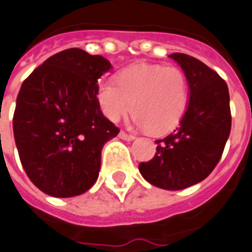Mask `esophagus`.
I'll list each match as a JSON object with an SVG mask.
<instances>
[{
    "label": "esophagus",
    "instance_id": "obj_1",
    "mask_svg": "<svg viewBox=\"0 0 252 252\" xmlns=\"http://www.w3.org/2000/svg\"><path fill=\"white\" fill-rule=\"evenodd\" d=\"M119 137L122 138V140H127V141L134 140V136H133V134H129V133H126V131H123V130L119 133Z\"/></svg>",
    "mask_w": 252,
    "mask_h": 252
}]
</instances>
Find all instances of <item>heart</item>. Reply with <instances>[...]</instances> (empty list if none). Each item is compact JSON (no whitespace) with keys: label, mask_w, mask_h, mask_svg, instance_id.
<instances>
[{"label":"heart","mask_w":252,"mask_h":252,"mask_svg":"<svg viewBox=\"0 0 252 252\" xmlns=\"http://www.w3.org/2000/svg\"><path fill=\"white\" fill-rule=\"evenodd\" d=\"M102 114L118 122L130 112L134 122L153 133H165L180 123L189 106L186 73L177 66L136 63L121 70L115 80H102L97 89Z\"/></svg>","instance_id":"b5f03b06"}]
</instances>
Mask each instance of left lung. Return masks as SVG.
<instances>
[{
    "label": "left lung",
    "mask_w": 252,
    "mask_h": 252,
    "mask_svg": "<svg viewBox=\"0 0 252 252\" xmlns=\"http://www.w3.org/2000/svg\"><path fill=\"white\" fill-rule=\"evenodd\" d=\"M185 70L190 101L180 126L157 140L153 159L138 169L148 183L163 190H182L204 180L223 154L232 127L227 84L215 70L182 52L170 55Z\"/></svg>",
    "instance_id": "obj_1"
}]
</instances>
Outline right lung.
<instances>
[{
    "instance_id": "obj_1",
    "label": "right lung",
    "mask_w": 252,
    "mask_h": 252,
    "mask_svg": "<svg viewBox=\"0 0 252 252\" xmlns=\"http://www.w3.org/2000/svg\"><path fill=\"white\" fill-rule=\"evenodd\" d=\"M109 61L69 48L35 67L20 87L13 136L32 183L52 197H75L95 183L101 150L119 129L102 115L98 79Z\"/></svg>"
}]
</instances>
